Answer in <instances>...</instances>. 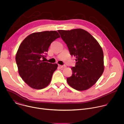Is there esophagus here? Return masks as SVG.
Segmentation results:
<instances>
[{
  "mask_svg": "<svg viewBox=\"0 0 124 124\" xmlns=\"http://www.w3.org/2000/svg\"><path fill=\"white\" fill-rule=\"evenodd\" d=\"M58 66L59 68H66V65H58Z\"/></svg>",
  "mask_w": 124,
  "mask_h": 124,
  "instance_id": "1",
  "label": "esophagus"
}]
</instances>
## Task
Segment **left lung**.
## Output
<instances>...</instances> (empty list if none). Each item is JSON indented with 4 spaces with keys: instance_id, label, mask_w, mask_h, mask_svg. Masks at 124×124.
Masks as SVG:
<instances>
[{
    "instance_id": "8db88e82",
    "label": "left lung",
    "mask_w": 124,
    "mask_h": 124,
    "mask_svg": "<svg viewBox=\"0 0 124 124\" xmlns=\"http://www.w3.org/2000/svg\"><path fill=\"white\" fill-rule=\"evenodd\" d=\"M66 44L70 54L76 56V66L71 68L72 76L67 78L68 84L78 91L93 86L104 71L103 53L98 41L82 29L58 30Z\"/></svg>"
}]
</instances>
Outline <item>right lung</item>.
<instances>
[{
	"label": "right lung",
	"mask_w": 124,
	"mask_h": 124,
	"mask_svg": "<svg viewBox=\"0 0 124 124\" xmlns=\"http://www.w3.org/2000/svg\"><path fill=\"white\" fill-rule=\"evenodd\" d=\"M56 31H46L32 33L19 46L16 55L18 72L23 80L30 87L42 89L50 83L57 69L56 63L44 62L51 43L60 38Z\"/></svg>",
	"instance_id": "1"
}]
</instances>
